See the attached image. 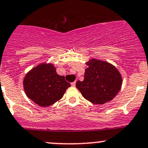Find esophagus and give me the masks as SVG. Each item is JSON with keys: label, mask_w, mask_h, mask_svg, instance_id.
<instances>
[{"label": "esophagus", "mask_w": 148, "mask_h": 148, "mask_svg": "<svg viewBox=\"0 0 148 148\" xmlns=\"http://www.w3.org/2000/svg\"><path fill=\"white\" fill-rule=\"evenodd\" d=\"M71 84V86H76V82H72Z\"/></svg>", "instance_id": "34e87169"}]
</instances>
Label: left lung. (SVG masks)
<instances>
[{"instance_id":"8db88e82","label":"left lung","mask_w":148,"mask_h":148,"mask_svg":"<svg viewBox=\"0 0 148 148\" xmlns=\"http://www.w3.org/2000/svg\"><path fill=\"white\" fill-rule=\"evenodd\" d=\"M88 67L84 80L78 81L76 87L84 98L90 103L102 105L111 101L122 85L121 74L111 63L90 58L86 62Z\"/></svg>"}]
</instances>
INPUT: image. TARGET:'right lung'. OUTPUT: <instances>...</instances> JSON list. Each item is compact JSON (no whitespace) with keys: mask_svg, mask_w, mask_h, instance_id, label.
Wrapping results in <instances>:
<instances>
[{"mask_svg":"<svg viewBox=\"0 0 148 148\" xmlns=\"http://www.w3.org/2000/svg\"><path fill=\"white\" fill-rule=\"evenodd\" d=\"M23 86L29 99L45 108L60 100L71 84L66 82L64 76L57 74L52 63L42 62L27 73Z\"/></svg>","mask_w":148,"mask_h":148,"instance_id":"1","label":"right lung"}]
</instances>
